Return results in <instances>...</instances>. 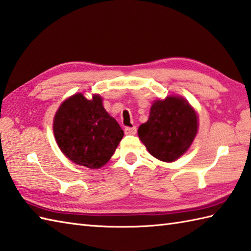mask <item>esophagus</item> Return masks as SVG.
Masks as SVG:
<instances>
[{
  "label": "esophagus",
  "mask_w": 251,
  "mask_h": 251,
  "mask_svg": "<svg viewBox=\"0 0 251 251\" xmlns=\"http://www.w3.org/2000/svg\"><path fill=\"white\" fill-rule=\"evenodd\" d=\"M125 134L126 135H136L137 132V127L132 126V127H125Z\"/></svg>",
  "instance_id": "1"
}]
</instances>
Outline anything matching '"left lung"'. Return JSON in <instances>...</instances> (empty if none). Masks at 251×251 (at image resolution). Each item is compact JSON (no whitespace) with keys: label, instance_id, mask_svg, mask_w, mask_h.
<instances>
[{"label":"left lung","instance_id":"8db88e82","mask_svg":"<svg viewBox=\"0 0 251 251\" xmlns=\"http://www.w3.org/2000/svg\"><path fill=\"white\" fill-rule=\"evenodd\" d=\"M197 132V115L188 101L180 97L156 100L150 116L138 129L140 140L151 155L174 162L188 150Z\"/></svg>","mask_w":251,"mask_h":251}]
</instances>
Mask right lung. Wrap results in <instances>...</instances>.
I'll list each match as a JSON object with an SVG mask.
<instances>
[{
	"mask_svg": "<svg viewBox=\"0 0 251 251\" xmlns=\"http://www.w3.org/2000/svg\"><path fill=\"white\" fill-rule=\"evenodd\" d=\"M54 134L60 150L73 163L100 168L113 155L124 136L108 114L100 96L88 100L82 94L67 99L54 119Z\"/></svg>",
	"mask_w": 251,
	"mask_h": 251,
	"instance_id": "1",
	"label": "right lung"
}]
</instances>
